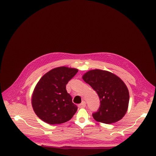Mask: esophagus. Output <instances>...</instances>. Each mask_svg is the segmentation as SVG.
Returning <instances> with one entry per match:
<instances>
[{"label":"esophagus","instance_id":"1","mask_svg":"<svg viewBox=\"0 0 156 156\" xmlns=\"http://www.w3.org/2000/svg\"><path fill=\"white\" fill-rule=\"evenodd\" d=\"M78 107L79 108H84V107H86V103H85V101H82V103H80V104L78 105Z\"/></svg>","mask_w":156,"mask_h":156}]
</instances>
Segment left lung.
I'll use <instances>...</instances> for the list:
<instances>
[{
  "mask_svg": "<svg viewBox=\"0 0 156 156\" xmlns=\"http://www.w3.org/2000/svg\"><path fill=\"white\" fill-rule=\"evenodd\" d=\"M83 79L95 90L100 100V106L92 114L94 120L104 124H112L124 116L128 108L129 90L122 80L105 70H90Z\"/></svg>",
  "mask_w": 156,
  "mask_h": 156,
  "instance_id": "left-lung-1",
  "label": "left lung"
}]
</instances>
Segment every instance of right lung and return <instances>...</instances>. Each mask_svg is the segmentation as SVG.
<instances>
[{"instance_id":"obj_1","label":"right lung","mask_w":156,"mask_h":156,"mask_svg":"<svg viewBox=\"0 0 156 156\" xmlns=\"http://www.w3.org/2000/svg\"><path fill=\"white\" fill-rule=\"evenodd\" d=\"M78 72L76 68H55L42 76L32 96V105L36 115L49 124L66 122L75 115L77 107L67 92L66 86Z\"/></svg>"}]
</instances>
